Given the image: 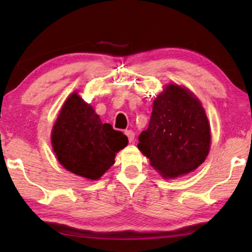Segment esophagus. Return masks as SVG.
<instances>
[{
	"label": "esophagus",
	"mask_w": 252,
	"mask_h": 252,
	"mask_svg": "<svg viewBox=\"0 0 252 252\" xmlns=\"http://www.w3.org/2000/svg\"><path fill=\"white\" fill-rule=\"evenodd\" d=\"M125 133L127 136V139H129V142H133V140H134V132L132 131V130H126Z\"/></svg>",
	"instance_id": "34e87169"
}]
</instances>
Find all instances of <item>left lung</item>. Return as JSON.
Wrapping results in <instances>:
<instances>
[{
  "label": "left lung",
  "instance_id": "obj_1",
  "mask_svg": "<svg viewBox=\"0 0 252 252\" xmlns=\"http://www.w3.org/2000/svg\"><path fill=\"white\" fill-rule=\"evenodd\" d=\"M210 142V126L200 101L188 89L170 83L153 102L138 148L162 177L173 179L203 163Z\"/></svg>",
  "mask_w": 252,
  "mask_h": 252
}]
</instances>
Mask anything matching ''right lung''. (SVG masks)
Wrapping results in <instances>:
<instances>
[{"label":"right lung","mask_w":252,"mask_h":252,"mask_svg":"<svg viewBox=\"0 0 252 252\" xmlns=\"http://www.w3.org/2000/svg\"><path fill=\"white\" fill-rule=\"evenodd\" d=\"M51 142L66 170L97 180L114 164L116 153L126 147L127 138L109 123H102L92 106L74 92L60 111Z\"/></svg>","instance_id":"add662e5"}]
</instances>
